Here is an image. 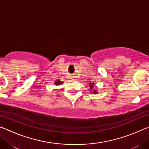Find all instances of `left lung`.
I'll use <instances>...</instances> for the list:
<instances>
[{
  "label": "left lung",
  "instance_id": "obj_1",
  "mask_svg": "<svg viewBox=\"0 0 149 149\" xmlns=\"http://www.w3.org/2000/svg\"><path fill=\"white\" fill-rule=\"evenodd\" d=\"M89 87H90V88H91V89H93V88H94V83H90L89 84ZM97 92L96 91H95L94 90V91H93V93H97Z\"/></svg>",
  "mask_w": 149,
  "mask_h": 149
}]
</instances>
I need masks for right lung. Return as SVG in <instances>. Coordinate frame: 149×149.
Returning <instances> with one entry per match:
<instances>
[{"label":"right lung","instance_id":"1","mask_svg":"<svg viewBox=\"0 0 149 149\" xmlns=\"http://www.w3.org/2000/svg\"><path fill=\"white\" fill-rule=\"evenodd\" d=\"M54 84H56V85H60L61 84H62V81H59V80H58L57 81H56V82L54 83Z\"/></svg>","mask_w":149,"mask_h":149}]
</instances>
